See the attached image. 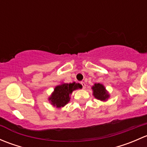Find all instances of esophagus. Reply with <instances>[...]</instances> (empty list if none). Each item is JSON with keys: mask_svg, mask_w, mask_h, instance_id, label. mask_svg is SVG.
I'll return each instance as SVG.
<instances>
[{"mask_svg": "<svg viewBox=\"0 0 147 147\" xmlns=\"http://www.w3.org/2000/svg\"><path fill=\"white\" fill-rule=\"evenodd\" d=\"M80 84H81V85L82 86V89H85V86H86L85 83H84V82H80Z\"/></svg>", "mask_w": 147, "mask_h": 147, "instance_id": "1", "label": "esophagus"}]
</instances>
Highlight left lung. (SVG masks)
<instances>
[{"mask_svg":"<svg viewBox=\"0 0 147 147\" xmlns=\"http://www.w3.org/2000/svg\"><path fill=\"white\" fill-rule=\"evenodd\" d=\"M93 90V94L94 97L98 100L105 101L109 97V94L105 91V88L103 85L100 83L95 84L92 87Z\"/></svg>","mask_w":147,"mask_h":147,"instance_id":"obj_1","label":"left lung"}]
</instances>
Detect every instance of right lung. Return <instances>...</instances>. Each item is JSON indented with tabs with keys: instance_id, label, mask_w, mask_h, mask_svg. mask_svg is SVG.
Wrapping results in <instances>:
<instances>
[{
	"instance_id": "right-lung-1",
	"label": "right lung",
	"mask_w": 147,
	"mask_h": 147,
	"mask_svg": "<svg viewBox=\"0 0 147 147\" xmlns=\"http://www.w3.org/2000/svg\"><path fill=\"white\" fill-rule=\"evenodd\" d=\"M82 86L79 83H65L61 85L57 86L55 88L54 92L49 100L51 101L52 105L57 107H64L69 101V95L72 94V91L78 88H81Z\"/></svg>"
}]
</instances>
